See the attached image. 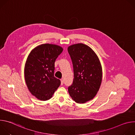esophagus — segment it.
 <instances>
[{
    "instance_id": "34e87169",
    "label": "esophagus",
    "mask_w": 135,
    "mask_h": 135,
    "mask_svg": "<svg viewBox=\"0 0 135 135\" xmlns=\"http://www.w3.org/2000/svg\"><path fill=\"white\" fill-rule=\"evenodd\" d=\"M64 80H63L62 79H61V85H63V84H64Z\"/></svg>"
}]
</instances>
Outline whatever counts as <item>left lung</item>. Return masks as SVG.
Masks as SVG:
<instances>
[{"mask_svg": "<svg viewBox=\"0 0 135 135\" xmlns=\"http://www.w3.org/2000/svg\"><path fill=\"white\" fill-rule=\"evenodd\" d=\"M68 51L74 77L68 92L76 103L84 104L92 100L99 90L103 78L102 65L95 52L83 43L70 45Z\"/></svg>", "mask_w": 135, "mask_h": 135, "instance_id": "8db88e82", "label": "left lung"}]
</instances>
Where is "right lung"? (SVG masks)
I'll use <instances>...</instances> for the list:
<instances>
[{
    "instance_id": "obj_1",
    "label": "right lung",
    "mask_w": 135,
    "mask_h": 135,
    "mask_svg": "<svg viewBox=\"0 0 135 135\" xmlns=\"http://www.w3.org/2000/svg\"><path fill=\"white\" fill-rule=\"evenodd\" d=\"M63 51L56 44H43L33 48L25 66V79L27 88L38 100L51 99L61 82L54 76V62Z\"/></svg>"
}]
</instances>
